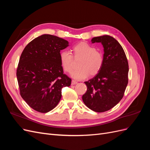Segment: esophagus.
Instances as JSON below:
<instances>
[{
	"instance_id": "obj_1",
	"label": "esophagus",
	"mask_w": 150,
	"mask_h": 150,
	"mask_svg": "<svg viewBox=\"0 0 150 150\" xmlns=\"http://www.w3.org/2000/svg\"><path fill=\"white\" fill-rule=\"evenodd\" d=\"M77 83H78V82H77V81H74V80H72V82H71V84H72V85L76 84Z\"/></svg>"
}]
</instances>
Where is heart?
Masks as SVG:
<instances>
[{
	"instance_id": "heart-1",
	"label": "heart",
	"mask_w": 150,
	"mask_h": 150,
	"mask_svg": "<svg viewBox=\"0 0 150 150\" xmlns=\"http://www.w3.org/2000/svg\"><path fill=\"white\" fill-rule=\"evenodd\" d=\"M76 57H81L78 62L79 68L72 72L71 76L76 80H82L90 74L98 73L103 64L104 58L101 52L86 42H81L72 47ZM61 64L66 72H71L73 68V58L67 51H62L59 55Z\"/></svg>"
}]
</instances>
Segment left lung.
I'll return each instance as SVG.
<instances>
[{
  "label": "left lung",
  "mask_w": 150,
  "mask_h": 150,
  "mask_svg": "<svg viewBox=\"0 0 150 150\" xmlns=\"http://www.w3.org/2000/svg\"><path fill=\"white\" fill-rule=\"evenodd\" d=\"M104 48L103 64L94 78L86 81L87 91L82 98L85 105L95 112L111 110L124 96L128 83V62L123 49L111 35L93 38Z\"/></svg>",
  "instance_id": "8db88e82"
}]
</instances>
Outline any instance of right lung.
I'll list each match as a JSON object with an SVG mask.
<instances>
[{
    "label": "right lung",
    "mask_w": 150,
    "mask_h": 150,
    "mask_svg": "<svg viewBox=\"0 0 150 150\" xmlns=\"http://www.w3.org/2000/svg\"><path fill=\"white\" fill-rule=\"evenodd\" d=\"M69 46L67 40L43 34L30 42L22 52L17 69L21 96L28 105L40 112L55 108L62 89L71 79L63 73L60 51Z\"/></svg>",
    "instance_id": "right-lung-1"
}]
</instances>
